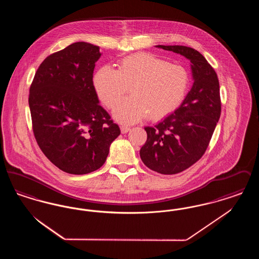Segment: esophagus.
I'll list each match as a JSON object with an SVG mask.
<instances>
[{
  "label": "esophagus",
  "mask_w": 259,
  "mask_h": 259,
  "mask_svg": "<svg viewBox=\"0 0 259 259\" xmlns=\"http://www.w3.org/2000/svg\"><path fill=\"white\" fill-rule=\"evenodd\" d=\"M129 130H130V127H128V126H125V125L120 126V131H121V133H122V134L127 133Z\"/></svg>",
  "instance_id": "34e87169"
}]
</instances>
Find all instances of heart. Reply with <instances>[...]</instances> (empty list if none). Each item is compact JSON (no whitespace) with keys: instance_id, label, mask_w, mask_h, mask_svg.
<instances>
[{"instance_id":"obj_1","label":"heart","mask_w":259,"mask_h":259,"mask_svg":"<svg viewBox=\"0 0 259 259\" xmlns=\"http://www.w3.org/2000/svg\"><path fill=\"white\" fill-rule=\"evenodd\" d=\"M99 100L113 117L123 124L140 121L148 115L150 120H160L177 111L190 85V75L185 67L171 64L150 53H136L119 62L118 69L104 66L93 78Z\"/></svg>"}]
</instances>
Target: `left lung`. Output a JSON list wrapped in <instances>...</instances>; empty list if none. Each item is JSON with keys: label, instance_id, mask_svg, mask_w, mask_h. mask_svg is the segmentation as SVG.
<instances>
[{"label": "left lung", "instance_id": "8db88e82", "mask_svg": "<svg viewBox=\"0 0 259 259\" xmlns=\"http://www.w3.org/2000/svg\"><path fill=\"white\" fill-rule=\"evenodd\" d=\"M181 54L191 63L193 85L181 107L154 127L140 150L144 164L154 172L175 175L196 163L205 153L221 117L218 74L197 50L184 46H156Z\"/></svg>", "mask_w": 259, "mask_h": 259}]
</instances>
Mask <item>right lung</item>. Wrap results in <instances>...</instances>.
<instances>
[{
  "instance_id": "add662e5",
  "label": "right lung",
  "mask_w": 259,
  "mask_h": 259,
  "mask_svg": "<svg viewBox=\"0 0 259 259\" xmlns=\"http://www.w3.org/2000/svg\"><path fill=\"white\" fill-rule=\"evenodd\" d=\"M99 47L77 41L50 54L30 87L33 132L44 154L60 170L84 175L101 168L117 124L99 105L93 85Z\"/></svg>"
}]
</instances>
